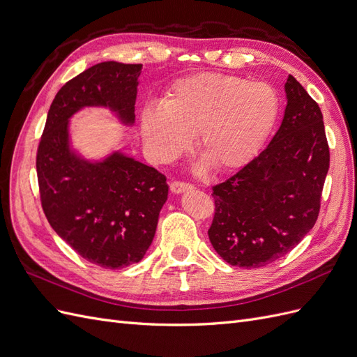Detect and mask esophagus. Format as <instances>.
<instances>
[{"label": "esophagus", "mask_w": 357, "mask_h": 357, "mask_svg": "<svg viewBox=\"0 0 357 357\" xmlns=\"http://www.w3.org/2000/svg\"><path fill=\"white\" fill-rule=\"evenodd\" d=\"M192 188H193V186L189 185V183H186V181L172 180V181L169 183V189H171L172 193H181V192L189 190V189H192Z\"/></svg>", "instance_id": "esophagus-1"}]
</instances>
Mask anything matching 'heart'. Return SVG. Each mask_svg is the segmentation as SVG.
I'll return each mask as SVG.
<instances>
[{
  "mask_svg": "<svg viewBox=\"0 0 357 357\" xmlns=\"http://www.w3.org/2000/svg\"><path fill=\"white\" fill-rule=\"evenodd\" d=\"M280 112L277 91L266 82L202 73L178 80L165 102H150L142 114L149 156L171 162L198 135V152L219 171L250 162L273 131Z\"/></svg>",
  "mask_w": 357,
  "mask_h": 357,
  "instance_id": "heart-1",
  "label": "heart"
}]
</instances>
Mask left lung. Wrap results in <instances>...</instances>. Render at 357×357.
<instances>
[{"mask_svg": "<svg viewBox=\"0 0 357 357\" xmlns=\"http://www.w3.org/2000/svg\"><path fill=\"white\" fill-rule=\"evenodd\" d=\"M283 122L271 143L213 186L208 238L232 266L261 268L295 248L312 229L329 169L319 104L289 74Z\"/></svg>", "mask_w": 357, "mask_h": 357, "instance_id": "8db88e82", "label": "left lung"}]
</instances>
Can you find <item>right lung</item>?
<instances>
[{
  "mask_svg": "<svg viewBox=\"0 0 357 357\" xmlns=\"http://www.w3.org/2000/svg\"><path fill=\"white\" fill-rule=\"evenodd\" d=\"M142 63L101 62L68 80L47 113L37 149L40 201L50 226L86 261L117 269L142 261L168 197L167 177L114 153L89 164L68 150V117L84 105H109L134 122Z\"/></svg>",
  "mask_w": 357,
  "mask_h": 357,
  "instance_id": "1",
  "label": "right lung"
}]
</instances>
